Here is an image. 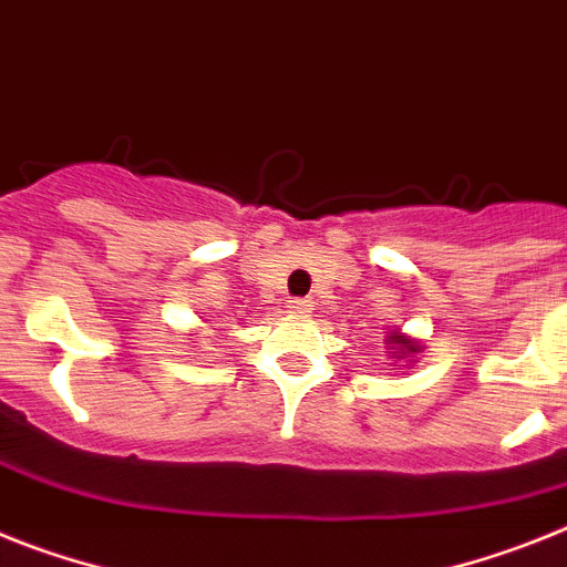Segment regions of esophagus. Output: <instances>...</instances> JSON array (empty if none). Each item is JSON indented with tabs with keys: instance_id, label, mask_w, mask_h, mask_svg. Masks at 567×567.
Masks as SVG:
<instances>
[{
	"instance_id": "obj_1",
	"label": "esophagus",
	"mask_w": 567,
	"mask_h": 567,
	"mask_svg": "<svg viewBox=\"0 0 567 567\" xmlns=\"http://www.w3.org/2000/svg\"><path fill=\"white\" fill-rule=\"evenodd\" d=\"M288 308H291V313H311L313 311L311 299H302V297L288 299Z\"/></svg>"
}]
</instances>
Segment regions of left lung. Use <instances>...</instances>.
<instances>
[{
  "label": "left lung",
  "instance_id": "1",
  "mask_svg": "<svg viewBox=\"0 0 567 567\" xmlns=\"http://www.w3.org/2000/svg\"><path fill=\"white\" fill-rule=\"evenodd\" d=\"M389 342H394V346H401V354H403V357L415 354V351H417V346H415V342H409L406 337H401V334H398V331H394V334L389 337Z\"/></svg>",
  "mask_w": 567,
  "mask_h": 567
}]
</instances>
